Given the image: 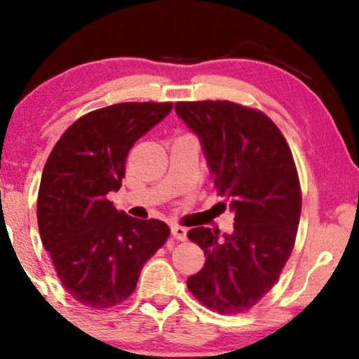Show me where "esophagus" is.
<instances>
[{
    "label": "esophagus",
    "mask_w": 359,
    "mask_h": 359,
    "mask_svg": "<svg viewBox=\"0 0 359 359\" xmlns=\"http://www.w3.org/2000/svg\"><path fill=\"white\" fill-rule=\"evenodd\" d=\"M171 231H172V236L175 239L179 241H187V228L180 226V224H172L171 226Z\"/></svg>",
    "instance_id": "34e87169"
}]
</instances>
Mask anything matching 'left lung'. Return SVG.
<instances>
[{
	"label": "left lung",
	"mask_w": 359,
	"mask_h": 359,
	"mask_svg": "<svg viewBox=\"0 0 359 359\" xmlns=\"http://www.w3.org/2000/svg\"><path fill=\"white\" fill-rule=\"evenodd\" d=\"M175 112L201 139L217 193L234 212L231 234L188 231L205 263L187 287L210 311L245 312L274 287L293 252L302 205L293 154L258 109L208 100L179 101Z\"/></svg>",
	"instance_id": "1"
}]
</instances>
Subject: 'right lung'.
Returning a JSON list of instances; mask_svg holds the SVG:
<instances>
[{"label": "right lung", "mask_w": 359, "mask_h": 359, "mask_svg": "<svg viewBox=\"0 0 359 359\" xmlns=\"http://www.w3.org/2000/svg\"><path fill=\"white\" fill-rule=\"evenodd\" d=\"M171 109L151 101L96 109L77 118L47 158L38 193L42 245L66 291L90 309L128 299L171 234L165 222L133 218L107 199L120 190L133 145Z\"/></svg>", "instance_id": "1"}]
</instances>
